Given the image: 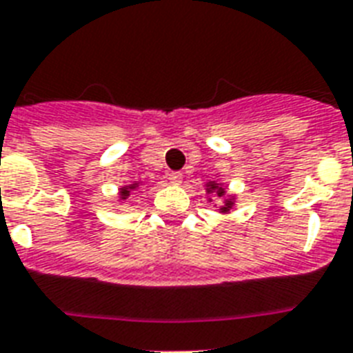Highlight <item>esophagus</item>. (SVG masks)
Wrapping results in <instances>:
<instances>
[{
	"label": "esophagus",
	"mask_w": 353,
	"mask_h": 353,
	"mask_svg": "<svg viewBox=\"0 0 353 353\" xmlns=\"http://www.w3.org/2000/svg\"><path fill=\"white\" fill-rule=\"evenodd\" d=\"M168 176L171 184H182V176H184V174L180 173V171H173V173H169Z\"/></svg>",
	"instance_id": "obj_1"
}]
</instances>
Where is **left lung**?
<instances>
[{
    "mask_svg": "<svg viewBox=\"0 0 353 353\" xmlns=\"http://www.w3.org/2000/svg\"><path fill=\"white\" fill-rule=\"evenodd\" d=\"M213 190L216 191V194H219V196H222V194H224V188H219V185H216V184H211V182H210V185H208V191H213ZM231 205H233V202H231V200H225V204L222 205L221 210L222 211H228L231 208Z\"/></svg>",
    "mask_w": 353,
    "mask_h": 353,
    "instance_id": "1",
    "label": "left lung"
}]
</instances>
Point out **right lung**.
Instances as JSON below:
<instances>
[{
  "label": "right lung",
  "instance_id": "1",
  "mask_svg": "<svg viewBox=\"0 0 353 353\" xmlns=\"http://www.w3.org/2000/svg\"><path fill=\"white\" fill-rule=\"evenodd\" d=\"M134 188H137V184H132V185H129V188H123L122 191H120V199H128L129 196V193H131V190H134Z\"/></svg>",
  "mask_w": 353,
  "mask_h": 353
}]
</instances>
